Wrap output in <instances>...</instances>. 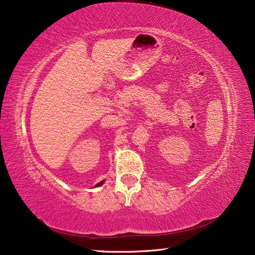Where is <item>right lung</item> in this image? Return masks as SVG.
Here are the masks:
<instances>
[{"label":"right lung","mask_w":255,"mask_h":255,"mask_svg":"<svg viewBox=\"0 0 255 255\" xmlns=\"http://www.w3.org/2000/svg\"><path fill=\"white\" fill-rule=\"evenodd\" d=\"M104 182H105V180H103V181H100V182H99V183H97V184H96V186H95V188H97V186H100V185H103V184H104Z\"/></svg>","instance_id":"1"}]
</instances>
